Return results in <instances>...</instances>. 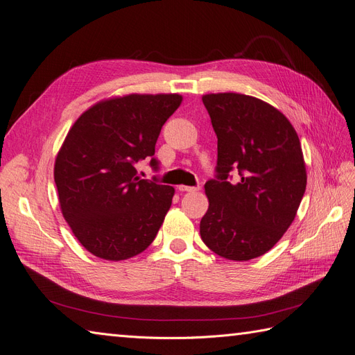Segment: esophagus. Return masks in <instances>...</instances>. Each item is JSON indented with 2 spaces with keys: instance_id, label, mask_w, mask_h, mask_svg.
Returning a JSON list of instances; mask_svg holds the SVG:
<instances>
[{
  "instance_id": "1",
  "label": "esophagus",
  "mask_w": 355,
  "mask_h": 355,
  "mask_svg": "<svg viewBox=\"0 0 355 355\" xmlns=\"http://www.w3.org/2000/svg\"><path fill=\"white\" fill-rule=\"evenodd\" d=\"M179 191L182 192H196V191H200V187H187V185H179L178 187Z\"/></svg>"
}]
</instances>
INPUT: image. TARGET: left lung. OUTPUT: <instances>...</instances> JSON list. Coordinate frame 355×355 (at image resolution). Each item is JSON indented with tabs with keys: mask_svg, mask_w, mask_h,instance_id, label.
Wrapping results in <instances>:
<instances>
[{
	"mask_svg": "<svg viewBox=\"0 0 355 355\" xmlns=\"http://www.w3.org/2000/svg\"><path fill=\"white\" fill-rule=\"evenodd\" d=\"M202 103L218 136V166L204 185L201 240L225 259L250 261L295 220L306 188L302 146L284 114L253 96L210 93Z\"/></svg>",
	"mask_w": 355,
	"mask_h": 355,
	"instance_id": "1",
	"label": "left lung"
}]
</instances>
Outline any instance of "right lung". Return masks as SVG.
Segmentation results:
<instances>
[{"label":"right lung","instance_id":"add662e5","mask_svg":"<svg viewBox=\"0 0 355 355\" xmlns=\"http://www.w3.org/2000/svg\"><path fill=\"white\" fill-rule=\"evenodd\" d=\"M180 103L176 93L116 96L90 106L69 128L55 182L63 218L92 254L118 262L154 241L175 188L139 179L135 164L155 154L161 127Z\"/></svg>","mask_w":355,"mask_h":355}]
</instances>
